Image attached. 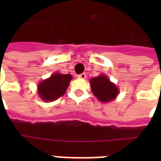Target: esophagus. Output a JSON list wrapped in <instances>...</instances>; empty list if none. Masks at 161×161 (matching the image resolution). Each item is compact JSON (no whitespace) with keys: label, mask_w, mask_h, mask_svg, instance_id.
Returning a JSON list of instances; mask_svg holds the SVG:
<instances>
[{"label":"esophagus","mask_w":161,"mask_h":161,"mask_svg":"<svg viewBox=\"0 0 161 161\" xmlns=\"http://www.w3.org/2000/svg\"><path fill=\"white\" fill-rule=\"evenodd\" d=\"M86 74L85 73H82V74H79V75H77V77L78 78H81V79H85L86 78Z\"/></svg>","instance_id":"obj_1"}]
</instances>
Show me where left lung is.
<instances>
[{"instance_id":"1","label":"left lung","mask_w":161,"mask_h":161,"mask_svg":"<svg viewBox=\"0 0 161 161\" xmlns=\"http://www.w3.org/2000/svg\"><path fill=\"white\" fill-rule=\"evenodd\" d=\"M90 83L92 93L102 103L113 101L119 94L118 88L105 75L91 78Z\"/></svg>"}]
</instances>
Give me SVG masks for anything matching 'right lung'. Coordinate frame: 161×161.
<instances>
[{
	"label": "right lung",
	"mask_w": 161,
	"mask_h": 161,
	"mask_svg": "<svg viewBox=\"0 0 161 161\" xmlns=\"http://www.w3.org/2000/svg\"><path fill=\"white\" fill-rule=\"evenodd\" d=\"M70 74L54 73L38 85V93L45 102H52L62 97L70 84Z\"/></svg>",
	"instance_id": "right-lung-1"
}]
</instances>
